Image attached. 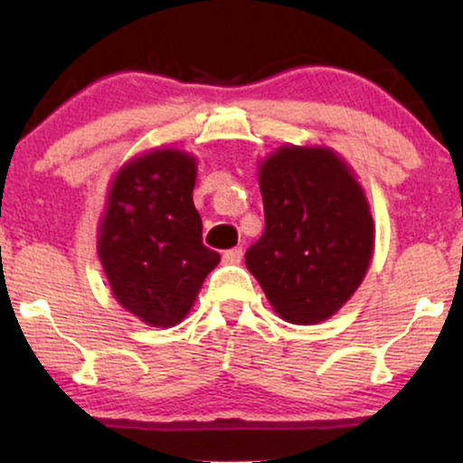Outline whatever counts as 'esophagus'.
Listing matches in <instances>:
<instances>
[{
  "instance_id": "esophagus-1",
  "label": "esophagus",
  "mask_w": 463,
  "mask_h": 463,
  "mask_svg": "<svg viewBox=\"0 0 463 463\" xmlns=\"http://www.w3.org/2000/svg\"><path fill=\"white\" fill-rule=\"evenodd\" d=\"M241 257H243V250L241 248H231V250H226L224 252V261L226 263H239L241 261Z\"/></svg>"
}]
</instances>
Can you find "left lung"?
I'll return each instance as SVG.
<instances>
[{
  "instance_id": "obj_1",
  "label": "left lung",
  "mask_w": 463,
  "mask_h": 463,
  "mask_svg": "<svg viewBox=\"0 0 463 463\" xmlns=\"http://www.w3.org/2000/svg\"><path fill=\"white\" fill-rule=\"evenodd\" d=\"M265 231L246 265L291 324H317L357 291L374 250L368 200L328 147L283 146L259 165Z\"/></svg>"
}]
</instances>
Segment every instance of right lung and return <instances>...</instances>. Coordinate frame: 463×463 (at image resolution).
I'll return each instance as SVG.
<instances>
[{
	"label": "right lung",
	"instance_id": "right-lung-1",
	"mask_svg": "<svg viewBox=\"0 0 463 463\" xmlns=\"http://www.w3.org/2000/svg\"><path fill=\"white\" fill-rule=\"evenodd\" d=\"M195 174V158L180 150L132 158L117 172L99 222L98 254L110 289L152 326L183 320L220 263V254L202 243Z\"/></svg>",
	"mask_w": 463,
	"mask_h": 463
}]
</instances>
